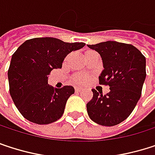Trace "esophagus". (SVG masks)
<instances>
[{"instance_id": "34e87169", "label": "esophagus", "mask_w": 155, "mask_h": 155, "mask_svg": "<svg viewBox=\"0 0 155 155\" xmlns=\"http://www.w3.org/2000/svg\"><path fill=\"white\" fill-rule=\"evenodd\" d=\"M82 90V87H75V91L76 92H80Z\"/></svg>"}]
</instances>
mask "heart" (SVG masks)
I'll list each match as a JSON object with an SVG mask.
<instances>
[{"instance_id":"heart-1","label":"heart","mask_w":155,"mask_h":155,"mask_svg":"<svg viewBox=\"0 0 155 155\" xmlns=\"http://www.w3.org/2000/svg\"><path fill=\"white\" fill-rule=\"evenodd\" d=\"M91 52H94V51L88 50V51L86 52V54L91 53ZM66 60H68V58H66ZM87 81V77L85 76V75L78 74V75H75V76L73 77V83H74V84H83V83H86Z\"/></svg>"}]
</instances>
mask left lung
<instances>
[{
  "instance_id": "8db88e82",
  "label": "left lung",
  "mask_w": 155,
  "mask_h": 155,
  "mask_svg": "<svg viewBox=\"0 0 155 155\" xmlns=\"http://www.w3.org/2000/svg\"><path fill=\"white\" fill-rule=\"evenodd\" d=\"M87 46L102 58L104 70L99 84L110 88L107 95L92 89L87 114L100 125H116L131 115L141 97L146 77L145 57L131 44L105 41Z\"/></svg>"
}]
</instances>
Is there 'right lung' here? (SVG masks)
Wrapping results in <instances>:
<instances>
[{"label": "right lung", "instance_id": "obj_1", "mask_svg": "<svg viewBox=\"0 0 155 155\" xmlns=\"http://www.w3.org/2000/svg\"><path fill=\"white\" fill-rule=\"evenodd\" d=\"M85 45L46 37L28 39L17 48L12 57L8 78L11 97L24 118L48 124L62 116L75 89L71 86L53 88L48 84V76L51 70L62 68L68 54Z\"/></svg>", "mask_w": 155, "mask_h": 155}]
</instances>
